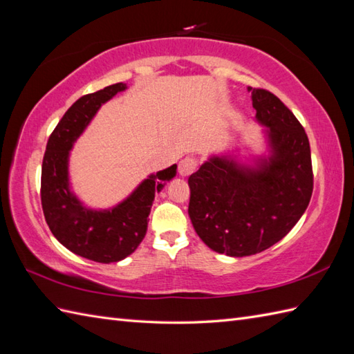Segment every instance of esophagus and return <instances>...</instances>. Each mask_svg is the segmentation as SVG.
Instances as JSON below:
<instances>
[{"label": "esophagus", "mask_w": 354, "mask_h": 354, "mask_svg": "<svg viewBox=\"0 0 354 354\" xmlns=\"http://www.w3.org/2000/svg\"><path fill=\"white\" fill-rule=\"evenodd\" d=\"M198 169V158L194 156H187L184 160L179 162L178 171L181 176H189L192 173Z\"/></svg>", "instance_id": "34e87169"}]
</instances>
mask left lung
I'll return each mask as SVG.
<instances>
[{
	"mask_svg": "<svg viewBox=\"0 0 354 354\" xmlns=\"http://www.w3.org/2000/svg\"><path fill=\"white\" fill-rule=\"evenodd\" d=\"M252 106L269 127L274 147L269 162L248 170L212 158L189 178L194 231L208 248L231 257L280 242L306 212L313 192L310 145L301 123L268 89H252Z\"/></svg>",
	"mask_w": 354,
	"mask_h": 354,
	"instance_id": "obj_1",
	"label": "left lung"
}]
</instances>
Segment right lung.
<instances>
[{
    "mask_svg": "<svg viewBox=\"0 0 354 354\" xmlns=\"http://www.w3.org/2000/svg\"><path fill=\"white\" fill-rule=\"evenodd\" d=\"M126 89L114 84L73 103L51 132L42 160L41 204L53 236L74 254L99 263L123 260L137 250L147 231L153 198L175 176L176 164L149 176L129 198L108 212L82 207L68 185V153L73 142L104 102Z\"/></svg>",
    "mask_w": 354,
    "mask_h": 354,
    "instance_id": "add662e5",
    "label": "right lung"
}]
</instances>
